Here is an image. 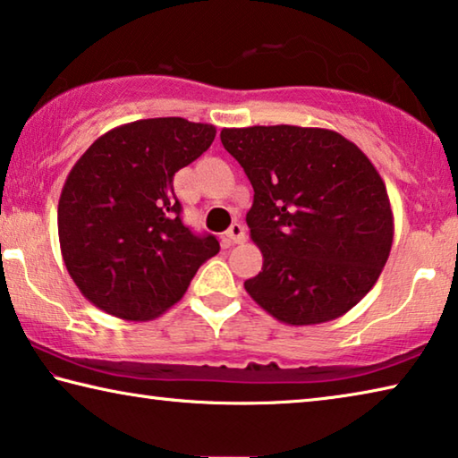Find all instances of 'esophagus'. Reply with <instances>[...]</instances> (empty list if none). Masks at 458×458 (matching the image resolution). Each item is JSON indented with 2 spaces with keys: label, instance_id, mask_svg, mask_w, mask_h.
<instances>
[{
  "label": "esophagus",
  "instance_id": "obj_1",
  "mask_svg": "<svg viewBox=\"0 0 458 458\" xmlns=\"http://www.w3.org/2000/svg\"><path fill=\"white\" fill-rule=\"evenodd\" d=\"M226 242L228 244H242V242H246V232H244L242 224H238V222L232 224L230 230L226 232Z\"/></svg>",
  "mask_w": 458,
  "mask_h": 458
}]
</instances>
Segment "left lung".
I'll return each instance as SVG.
<instances>
[{
	"label": "left lung",
	"mask_w": 458,
	"mask_h": 458,
	"mask_svg": "<svg viewBox=\"0 0 458 458\" xmlns=\"http://www.w3.org/2000/svg\"><path fill=\"white\" fill-rule=\"evenodd\" d=\"M222 145L252 183L246 214L262 270L244 283L286 325L337 319L382 275L394 240L384 180L358 145L331 129H222Z\"/></svg>",
	"instance_id": "obj_1"
}]
</instances>
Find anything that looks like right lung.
Returning <instances> with one entry per match:
<instances>
[{"instance_id": "1", "label": "right lung", "mask_w": 458, "mask_h": 458, "mask_svg": "<svg viewBox=\"0 0 458 458\" xmlns=\"http://www.w3.org/2000/svg\"><path fill=\"white\" fill-rule=\"evenodd\" d=\"M216 127L182 117L141 119L100 135L68 174L58 238L68 275L92 305L125 321H149L188 291L212 234L180 218L174 175L196 161Z\"/></svg>"}]
</instances>
